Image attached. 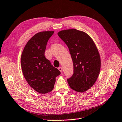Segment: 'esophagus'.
Returning a JSON list of instances; mask_svg holds the SVG:
<instances>
[{
  "mask_svg": "<svg viewBox=\"0 0 122 122\" xmlns=\"http://www.w3.org/2000/svg\"><path fill=\"white\" fill-rule=\"evenodd\" d=\"M58 70H59V71H60V72H63V69H62V68L61 67H58Z\"/></svg>",
  "mask_w": 122,
  "mask_h": 122,
  "instance_id": "esophagus-1",
  "label": "esophagus"
}]
</instances>
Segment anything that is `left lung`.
<instances>
[{
	"label": "left lung",
	"mask_w": 122,
	"mask_h": 122,
	"mask_svg": "<svg viewBox=\"0 0 122 122\" xmlns=\"http://www.w3.org/2000/svg\"><path fill=\"white\" fill-rule=\"evenodd\" d=\"M58 35L68 46L73 62L74 73L67 79L69 86L79 92H85L99 76L101 60L98 50L91 37L82 31L66 30Z\"/></svg>",
	"instance_id": "1"
}]
</instances>
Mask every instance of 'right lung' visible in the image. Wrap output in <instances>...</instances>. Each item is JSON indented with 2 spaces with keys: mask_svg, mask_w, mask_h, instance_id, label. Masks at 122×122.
<instances>
[{
  "mask_svg": "<svg viewBox=\"0 0 122 122\" xmlns=\"http://www.w3.org/2000/svg\"><path fill=\"white\" fill-rule=\"evenodd\" d=\"M54 31L36 33L26 43L22 53L21 64L24 77L31 87L39 93L52 91L55 78L61 74L45 57L47 43Z\"/></svg>",
  "mask_w": 122,
  "mask_h": 122,
  "instance_id": "1",
  "label": "right lung"
}]
</instances>
